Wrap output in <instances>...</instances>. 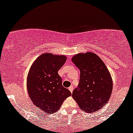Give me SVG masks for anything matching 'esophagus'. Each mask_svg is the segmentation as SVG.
I'll return each instance as SVG.
<instances>
[{
    "label": "esophagus",
    "instance_id": "1",
    "mask_svg": "<svg viewBox=\"0 0 133 133\" xmlns=\"http://www.w3.org/2000/svg\"><path fill=\"white\" fill-rule=\"evenodd\" d=\"M73 87H72V86H70V87L69 88V90H70V92H72V91H73Z\"/></svg>",
    "mask_w": 133,
    "mask_h": 133
}]
</instances>
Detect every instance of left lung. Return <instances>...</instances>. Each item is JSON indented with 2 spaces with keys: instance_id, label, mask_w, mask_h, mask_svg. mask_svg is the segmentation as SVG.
Listing matches in <instances>:
<instances>
[{
  "instance_id": "left-lung-1",
  "label": "left lung",
  "mask_w": 133,
  "mask_h": 133,
  "mask_svg": "<svg viewBox=\"0 0 133 133\" xmlns=\"http://www.w3.org/2000/svg\"><path fill=\"white\" fill-rule=\"evenodd\" d=\"M72 62L80 70L78 88L72 97L86 112H96L109 101L112 90V80L107 67L99 56L87 52L78 53Z\"/></svg>"
}]
</instances>
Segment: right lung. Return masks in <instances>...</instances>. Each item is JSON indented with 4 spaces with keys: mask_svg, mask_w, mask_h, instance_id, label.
<instances>
[{
    "mask_svg": "<svg viewBox=\"0 0 133 133\" xmlns=\"http://www.w3.org/2000/svg\"><path fill=\"white\" fill-rule=\"evenodd\" d=\"M66 61L64 55L46 52L40 55L30 66L27 90L32 102L43 113L58 111L64 100L72 95L63 87L58 74Z\"/></svg>",
    "mask_w": 133,
    "mask_h": 133,
    "instance_id": "1",
    "label": "right lung"
}]
</instances>
